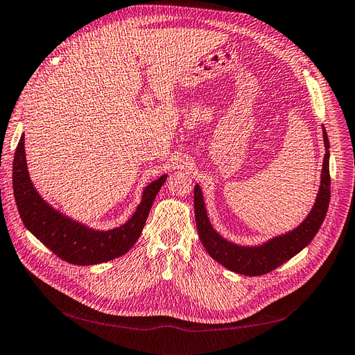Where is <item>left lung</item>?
<instances>
[{"label": "left lung", "mask_w": 355, "mask_h": 355, "mask_svg": "<svg viewBox=\"0 0 355 355\" xmlns=\"http://www.w3.org/2000/svg\"><path fill=\"white\" fill-rule=\"evenodd\" d=\"M323 142L326 154L321 168L318 194L313 209L308 216L300 222L292 231L266 240L257 245H241L232 243L213 228L207 216L206 202H204L202 191L197 184L194 188V207H196V223L198 230V237L204 249L219 262L222 266L237 274L256 277L271 272L275 268L292 259L300 250L311 243L323 223L330 201V171H329V137L323 125Z\"/></svg>", "instance_id": "obj_1"}]
</instances>
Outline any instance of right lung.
<instances>
[{
    "label": "right lung",
    "instance_id": "1",
    "mask_svg": "<svg viewBox=\"0 0 355 355\" xmlns=\"http://www.w3.org/2000/svg\"><path fill=\"white\" fill-rule=\"evenodd\" d=\"M166 179L167 175H163L144 188L142 201L125 223L108 231H99L60 213L38 194L29 178L24 133L13 161L15 198L26 230L60 259L72 265L108 262L130 250L141 237L149 210Z\"/></svg>",
    "mask_w": 355,
    "mask_h": 355
}]
</instances>
